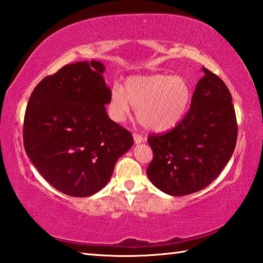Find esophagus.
Returning a JSON list of instances; mask_svg holds the SVG:
<instances>
[{
	"mask_svg": "<svg viewBox=\"0 0 263 263\" xmlns=\"http://www.w3.org/2000/svg\"><path fill=\"white\" fill-rule=\"evenodd\" d=\"M143 141L144 139H143V136L141 135V134L134 133V142H135V144H141Z\"/></svg>",
	"mask_w": 263,
	"mask_h": 263,
	"instance_id": "obj_1",
	"label": "esophagus"
}]
</instances>
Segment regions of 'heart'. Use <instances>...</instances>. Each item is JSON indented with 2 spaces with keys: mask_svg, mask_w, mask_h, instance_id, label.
Wrapping results in <instances>:
<instances>
[{
  "mask_svg": "<svg viewBox=\"0 0 263 263\" xmlns=\"http://www.w3.org/2000/svg\"><path fill=\"white\" fill-rule=\"evenodd\" d=\"M192 99V89L183 77L153 74L133 77L125 89L115 85L111 91V109L116 120L122 121L137 109V118L148 130L166 132L183 119Z\"/></svg>",
  "mask_w": 263,
  "mask_h": 263,
  "instance_id": "1",
  "label": "heart"
}]
</instances>
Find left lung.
<instances>
[{
    "label": "left lung",
    "instance_id": "left-lung-1",
    "mask_svg": "<svg viewBox=\"0 0 263 263\" xmlns=\"http://www.w3.org/2000/svg\"><path fill=\"white\" fill-rule=\"evenodd\" d=\"M190 110L164 135H151L153 160L146 170L157 189L184 196L206 188L234 152L237 124L232 96L217 75L202 67Z\"/></svg>",
    "mask_w": 263,
    "mask_h": 263
}]
</instances>
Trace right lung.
I'll return each instance as SVG.
<instances>
[{"instance_id": "obj_1", "label": "right lung", "mask_w": 263, "mask_h": 263, "mask_svg": "<svg viewBox=\"0 0 263 263\" xmlns=\"http://www.w3.org/2000/svg\"><path fill=\"white\" fill-rule=\"evenodd\" d=\"M101 62L64 66L31 93L23 145L46 181L72 197H89L111 178L116 162L134 145L132 134L109 118L111 89Z\"/></svg>"}]
</instances>
